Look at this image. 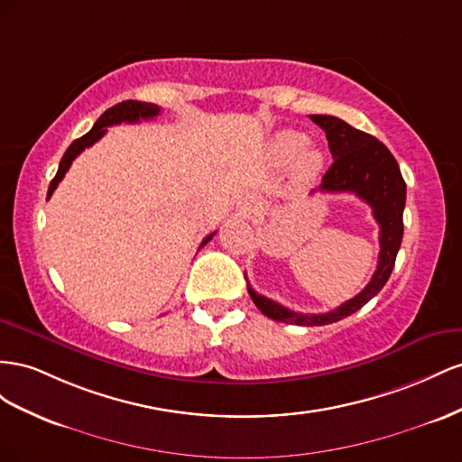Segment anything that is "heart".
Instances as JSON below:
<instances>
[{"instance_id":"obj_1","label":"heart","mask_w":462,"mask_h":462,"mask_svg":"<svg viewBox=\"0 0 462 462\" xmlns=\"http://www.w3.org/2000/svg\"><path fill=\"white\" fill-rule=\"evenodd\" d=\"M310 137L301 131L286 129L276 134L271 143V154L279 164H294V172L300 180H311L319 174L323 154L318 149H310Z\"/></svg>"}]
</instances>
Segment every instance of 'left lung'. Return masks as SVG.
<instances>
[{"label":"left lung","mask_w":462,"mask_h":462,"mask_svg":"<svg viewBox=\"0 0 462 462\" xmlns=\"http://www.w3.org/2000/svg\"><path fill=\"white\" fill-rule=\"evenodd\" d=\"M327 135L333 164L325 172L318 191L323 193H354L372 207L374 218L379 224V261L372 281L360 294L327 313H298L274 300L257 294L247 282V292L263 315L273 321L288 325L318 327L337 323L364 308L381 288L385 286L394 267L402 242V210L406 203V183L401 168L391 151L374 135L352 127L335 116H310ZM315 193V189L311 191Z\"/></svg>","instance_id":"obj_1"}]
</instances>
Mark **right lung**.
Returning <instances> with one entry per match:
<instances>
[{"mask_svg": "<svg viewBox=\"0 0 462 462\" xmlns=\"http://www.w3.org/2000/svg\"><path fill=\"white\" fill-rule=\"evenodd\" d=\"M158 114H161V108L156 106V104H151V102H139V100H124L120 104H116V106L108 108L106 112H104L97 124L92 125V129L88 131L87 135H83L81 139H77L69 144V149L65 151V154L61 156V162H60V168H58V174L54 176V180L50 181V188H48V199L51 197V193H54V189L58 188V183L63 180L65 172H68L71 162L75 161V158L81 154L87 147H90V144H95L104 134H106V127L110 125H117L122 122H127V124H137L141 120H152V117H156ZM213 234H208L207 238L201 242L199 247H203L207 242H210V238H213Z\"/></svg>", "mask_w": 462, "mask_h": 462, "instance_id": "1", "label": "right lung"}]
</instances>
